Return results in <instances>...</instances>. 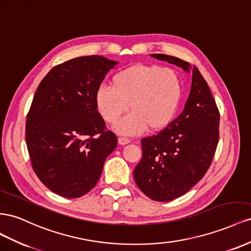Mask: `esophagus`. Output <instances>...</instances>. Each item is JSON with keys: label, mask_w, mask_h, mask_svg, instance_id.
<instances>
[{"label": "esophagus", "mask_w": 251, "mask_h": 251, "mask_svg": "<svg viewBox=\"0 0 251 251\" xmlns=\"http://www.w3.org/2000/svg\"><path fill=\"white\" fill-rule=\"evenodd\" d=\"M118 142H119L120 145H126V144H129L130 140L127 139V138H122V137H121V138L118 139Z\"/></svg>", "instance_id": "obj_1"}]
</instances>
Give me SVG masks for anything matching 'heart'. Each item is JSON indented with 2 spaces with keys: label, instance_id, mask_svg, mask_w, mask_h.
Listing matches in <instances>:
<instances>
[{
  "label": "heart",
  "instance_id": "b5f03b06",
  "mask_svg": "<svg viewBox=\"0 0 251 251\" xmlns=\"http://www.w3.org/2000/svg\"><path fill=\"white\" fill-rule=\"evenodd\" d=\"M112 88L96 92L97 108L105 122L117 123L128 107L131 112L116 125L124 135H138L148 127L163 130L176 117L182 98V81L174 69L153 64H134L112 76Z\"/></svg>",
  "mask_w": 251,
  "mask_h": 251
}]
</instances>
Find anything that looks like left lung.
Listing matches in <instances>:
<instances>
[{
  "label": "left lung",
  "mask_w": 251,
  "mask_h": 251,
  "mask_svg": "<svg viewBox=\"0 0 251 251\" xmlns=\"http://www.w3.org/2000/svg\"><path fill=\"white\" fill-rule=\"evenodd\" d=\"M150 55L192 75L184 110L165 129L142 139L143 156L133 171L142 192L154 201L168 202L185 195L208 170L219 143L220 113L196 66L176 56Z\"/></svg>",
  "instance_id": "left-lung-1"
}]
</instances>
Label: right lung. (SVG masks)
I'll return each instance as SVG.
<instances>
[{
  "instance_id": "right-lung-1",
  "label": "right lung",
  "mask_w": 251,
  "mask_h": 251,
  "mask_svg": "<svg viewBox=\"0 0 251 251\" xmlns=\"http://www.w3.org/2000/svg\"><path fill=\"white\" fill-rule=\"evenodd\" d=\"M118 64L101 55L78 56L53 67L35 91L26 121L27 149L34 173L56 195L75 199L89 192L117 147L96 92Z\"/></svg>"
}]
</instances>
